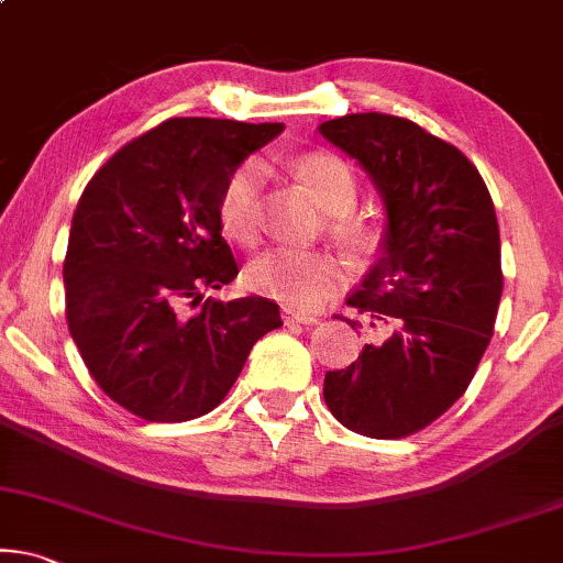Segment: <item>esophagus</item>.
<instances>
[{
	"instance_id": "obj_1",
	"label": "esophagus",
	"mask_w": 563,
	"mask_h": 563,
	"mask_svg": "<svg viewBox=\"0 0 563 563\" xmlns=\"http://www.w3.org/2000/svg\"><path fill=\"white\" fill-rule=\"evenodd\" d=\"M283 321L286 324H317V317L306 311H294V309H283Z\"/></svg>"
}]
</instances>
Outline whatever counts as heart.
<instances>
[{
	"label": "heart",
	"instance_id": "1",
	"mask_svg": "<svg viewBox=\"0 0 563 563\" xmlns=\"http://www.w3.org/2000/svg\"><path fill=\"white\" fill-rule=\"evenodd\" d=\"M296 175L309 185L317 203L332 213V231L355 254H373L384 242V229L365 216L352 213L357 203V177L350 164L329 152H309L296 159ZM265 162L257 156L239 162L219 192V221L229 236L252 242L257 234L260 195ZM344 280V265L329 252L275 246L260 254L246 269L254 294L275 298L290 309H313Z\"/></svg>",
	"mask_w": 563,
	"mask_h": 563
}]
</instances>
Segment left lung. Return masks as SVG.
Returning a JSON list of instances; mask_svg holds the SVG:
<instances>
[{
	"label": "left lung",
	"mask_w": 563,
	"mask_h": 563,
	"mask_svg": "<svg viewBox=\"0 0 563 563\" xmlns=\"http://www.w3.org/2000/svg\"><path fill=\"white\" fill-rule=\"evenodd\" d=\"M319 131L363 164L388 216L384 254L347 298L378 340L327 373L324 401L352 432L407 438L466 394L489 347L505 283L497 213L468 156L407 118L352 112Z\"/></svg>",
	"instance_id": "1"
}]
</instances>
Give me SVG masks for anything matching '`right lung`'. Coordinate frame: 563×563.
<instances>
[{"label": "right lung", "instance_id": "right-lung-1", "mask_svg": "<svg viewBox=\"0 0 563 563\" xmlns=\"http://www.w3.org/2000/svg\"><path fill=\"white\" fill-rule=\"evenodd\" d=\"M283 123L169 118L118 148L81 192L64 260L66 321L89 376L146 422L219 407L260 336L283 327L269 298H206L239 275L219 192Z\"/></svg>", "mask_w": 563, "mask_h": 563}]
</instances>
